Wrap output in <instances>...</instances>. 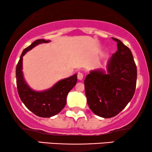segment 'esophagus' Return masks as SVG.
Returning <instances> with one entry per match:
<instances>
[{"mask_svg":"<svg viewBox=\"0 0 152 152\" xmlns=\"http://www.w3.org/2000/svg\"><path fill=\"white\" fill-rule=\"evenodd\" d=\"M77 78L78 80H82L83 78V74L81 72H78L77 74Z\"/></svg>","mask_w":152,"mask_h":152,"instance_id":"34e87169","label":"esophagus"}]
</instances>
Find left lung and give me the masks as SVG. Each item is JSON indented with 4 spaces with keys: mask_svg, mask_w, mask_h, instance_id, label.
I'll list each match as a JSON object with an SVG mask.
<instances>
[{
    "mask_svg": "<svg viewBox=\"0 0 152 152\" xmlns=\"http://www.w3.org/2000/svg\"><path fill=\"white\" fill-rule=\"evenodd\" d=\"M118 50L110 58L107 72L91 71L84 80L87 103L91 111L103 118L116 116L132 100L136 89L137 70L132 51L120 40Z\"/></svg>",
    "mask_w": 152,
    "mask_h": 152,
    "instance_id": "8db88e82",
    "label": "left lung"
}]
</instances>
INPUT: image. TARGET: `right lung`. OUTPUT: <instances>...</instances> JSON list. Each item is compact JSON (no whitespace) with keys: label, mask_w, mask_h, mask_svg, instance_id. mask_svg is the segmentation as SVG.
Instances as JSON below:
<instances>
[{"label":"right lung","mask_w":152,"mask_h":152,"mask_svg":"<svg viewBox=\"0 0 152 152\" xmlns=\"http://www.w3.org/2000/svg\"><path fill=\"white\" fill-rule=\"evenodd\" d=\"M49 41L38 39L35 41L22 52L16 66L17 89L20 100L31 111L40 117L48 118L58 114L66 104V98L69 92L77 82V74L61 80L52 88L43 91H35L28 86L23 78L22 71L23 56L29 50L42 43Z\"/></svg>","instance_id":"add662e5"}]
</instances>
